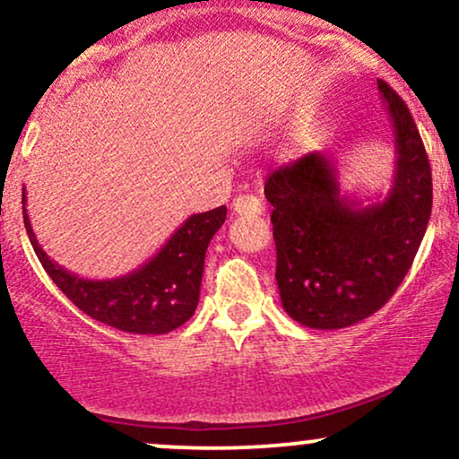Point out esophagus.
<instances>
[{
    "label": "esophagus",
    "mask_w": 459,
    "mask_h": 459,
    "mask_svg": "<svg viewBox=\"0 0 459 459\" xmlns=\"http://www.w3.org/2000/svg\"><path fill=\"white\" fill-rule=\"evenodd\" d=\"M233 212L237 215H261L263 213V204L261 200L252 194H241L233 200Z\"/></svg>",
    "instance_id": "1"
}]
</instances>
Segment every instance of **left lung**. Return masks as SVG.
Instances as JSON below:
<instances>
[{
	"label": "left lung",
	"mask_w": 459,
	"mask_h": 459,
	"mask_svg": "<svg viewBox=\"0 0 459 459\" xmlns=\"http://www.w3.org/2000/svg\"><path fill=\"white\" fill-rule=\"evenodd\" d=\"M377 88L394 129L388 196H341L334 163L315 151L265 181L276 241V282L291 319L339 330L380 310L412 265L431 215V168L410 109L386 82Z\"/></svg>",
	"instance_id": "left-lung-1"
}]
</instances>
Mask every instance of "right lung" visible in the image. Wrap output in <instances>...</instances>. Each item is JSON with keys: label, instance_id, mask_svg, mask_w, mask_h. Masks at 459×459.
Masks as SVG:
<instances>
[{"label": "right lung", "instance_id": "1", "mask_svg": "<svg viewBox=\"0 0 459 459\" xmlns=\"http://www.w3.org/2000/svg\"><path fill=\"white\" fill-rule=\"evenodd\" d=\"M224 220V204L189 215L166 246L135 272L112 281H88L47 256L31 230L23 189L25 230L51 281L88 317L134 334H166L192 317L200 298L204 252Z\"/></svg>", "mask_w": 459, "mask_h": 459}]
</instances>
